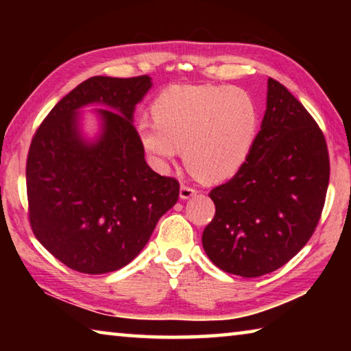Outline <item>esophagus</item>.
I'll return each mask as SVG.
<instances>
[{"mask_svg":"<svg viewBox=\"0 0 351 351\" xmlns=\"http://www.w3.org/2000/svg\"><path fill=\"white\" fill-rule=\"evenodd\" d=\"M195 195H197V189H193V187H190V186H186V184H181L180 197H181L182 199H189V198L195 197Z\"/></svg>","mask_w":351,"mask_h":351,"instance_id":"esophagus-1","label":"esophagus"}]
</instances>
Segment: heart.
<instances>
[{"label": "heart", "instance_id": "heart-1", "mask_svg": "<svg viewBox=\"0 0 351 351\" xmlns=\"http://www.w3.org/2000/svg\"><path fill=\"white\" fill-rule=\"evenodd\" d=\"M153 121L136 127L139 142L158 167L182 158L198 181L223 182L251 156L260 130L257 100L243 88L175 85L152 104Z\"/></svg>", "mask_w": 351, "mask_h": 351}]
</instances>
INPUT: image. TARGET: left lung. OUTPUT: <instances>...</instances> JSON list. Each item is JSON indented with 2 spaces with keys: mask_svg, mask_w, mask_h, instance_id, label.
Segmentation results:
<instances>
[{
  "mask_svg": "<svg viewBox=\"0 0 351 351\" xmlns=\"http://www.w3.org/2000/svg\"><path fill=\"white\" fill-rule=\"evenodd\" d=\"M328 181L322 130L282 83L268 79L251 156L209 193L215 215L203 232V247L212 263L241 277L269 274L288 263L316 230Z\"/></svg>",
  "mask_w": 351,
  "mask_h": 351,
  "instance_id": "obj_1",
  "label": "left lung"
}]
</instances>
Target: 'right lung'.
Returning a JSON list of instances; mask_svg holds the SVG:
<instances>
[{
	"mask_svg": "<svg viewBox=\"0 0 351 351\" xmlns=\"http://www.w3.org/2000/svg\"><path fill=\"white\" fill-rule=\"evenodd\" d=\"M148 75H96L66 94L35 132L26 162L27 215L37 240L68 268L105 274L130 263L180 197V182L148 167L134 106ZM99 101L104 133L85 145L75 112Z\"/></svg>",
	"mask_w": 351,
	"mask_h": 351,
	"instance_id": "obj_1",
	"label": "right lung"
}]
</instances>
